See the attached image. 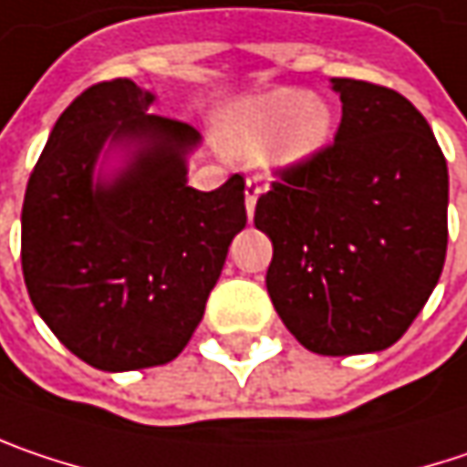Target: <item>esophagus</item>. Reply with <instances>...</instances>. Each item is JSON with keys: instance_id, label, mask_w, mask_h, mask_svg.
<instances>
[{"instance_id": "obj_1", "label": "esophagus", "mask_w": 467, "mask_h": 467, "mask_svg": "<svg viewBox=\"0 0 467 467\" xmlns=\"http://www.w3.org/2000/svg\"><path fill=\"white\" fill-rule=\"evenodd\" d=\"M257 196H260V183L254 181V178H250L247 181V191H244V204H247V215H254V204H257Z\"/></svg>"}]
</instances>
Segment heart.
<instances>
[{
  "instance_id": "obj_1",
  "label": "heart",
  "mask_w": 467,
  "mask_h": 467,
  "mask_svg": "<svg viewBox=\"0 0 467 467\" xmlns=\"http://www.w3.org/2000/svg\"><path fill=\"white\" fill-rule=\"evenodd\" d=\"M332 111L303 89H274L244 98L223 117L225 149L244 159H260L271 149L274 167H295L314 159L332 138Z\"/></svg>"
}]
</instances>
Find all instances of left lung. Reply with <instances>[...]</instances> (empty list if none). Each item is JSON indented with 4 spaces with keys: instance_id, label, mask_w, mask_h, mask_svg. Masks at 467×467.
Listing matches in <instances>:
<instances>
[{
    "instance_id": "1",
    "label": "left lung",
    "mask_w": 467,
    "mask_h": 467,
    "mask_svg": "<svg viewBox=\"0 0 467 467\" xmlns=\"http://www.w3.org/2000/svg\"><path fill=\"white\" fill-rule=\"evenodd\" d=\"M335 143L279 170L257 199L265 286L284 327L321 356L393 346L439 284L450 175L425 117L380 84L332 79Z\"/></svg>"
}]
</instances>
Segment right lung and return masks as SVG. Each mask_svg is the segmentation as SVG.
Instances as JSON below:
<instances>
[{
  "label": "right lung",
  "instance_id": "1",
  "mask_svg": "<svg viewBox=\"0 0 467 467\" xmlns=\"http://www.w3.org/2000/svg\"><path fill=\"white\" fill-rule=\"evenodd\" d=\"M150 103L130 79L84 89L55 121L23 199L28 297L52 335L103 372L159 367L188 346L247 225L244 178L191 188L188 153L202 135L149 114ZM106 145L128 159L95 179Z\"/></svg>",
  "mask_w": 467,
  "mask_h": 467
}]
</instances>
